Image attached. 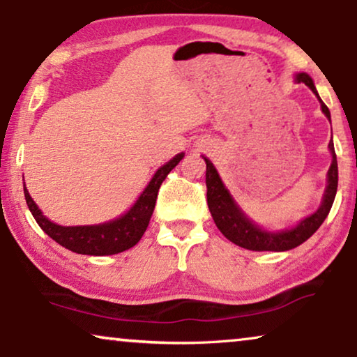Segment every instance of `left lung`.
Returning a JSON list of instances; mask_svg holds the SVG:
<instances>
[{"label":"left lung","instance_id":"8db88e82","mask_svg":"<svg viewBox=\"0 0 357 357\" xmlns=\"http://www.w3.org/2000/svg\"><path fill=\"white\" fill-rule=\"evenodd\" d=\"M296 80L307 85L312 92L317 95L320 100L317 89L310 79L309 74L299 73L296 74ZM320 107L325 116L330 119V109L327 108L322 100H320ZM330 153H331V165L328 168L327 174V188H325L322 205L317 208V212H314L310 217L301 220L294 228L283 229L278 233L273 231H267L257 227L254 222L245 217L243 210L239 208V205L234 202V199L231 197L229 190L225 188L222 178L217 172V168L213 167V163L208 158H205L207 163V173H205V184H207V204L208 210L212 213L213 222L217 225L218 229L225 234V238L229 239L231 243H234L239 248L249 249V250H289L298 248L299 244H303L304 241H307L315 231L320 228V225L324 223V220L327 218L331 205H333L336 188H338V163H336V153L333 147V140L328 144Z\"/></svg>","mask_w":357,"mask_h":357}]
</instances>
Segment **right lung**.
Instances as JSON below:
<instances>
[{
  "label": "right lung",
  "instance_id": "1",
  "mask_svg": "<svg viewBox=\"0 0 357 357\" xmlns=\"http://www.w3.org/2000/svg\"><path fill=\"white\" fill-rule=\"evenodd\" d=\"M183 157L184 153H178L167 165L158 168L132 207L119 218H114L107 223L89 225V227H61V225L50 222L45 217L42 210L30 197L27 188H24V195H26L27 207L32 212L35 222L59 245L84 255L119 254L123 250L134 248L142 238L149 227L150 218H152L160 185L168 176V173L183 160Z\"/></svg>",
  "mask_w": 357,
  "mask_h": 357
}]
</instances>
